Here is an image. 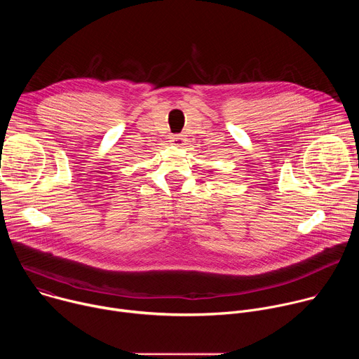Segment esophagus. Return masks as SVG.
<instances>
[{"mask_svg":"<svg viewBox=\"0 0 359 359\" xmlns=\"http://www.w3.org/2000/svg\"><path fill=\"white\" fill-rule=\"evenodd\" d=\"M170 142L175 144V146H183L184 144V142H186V139L183 137V135H173L172 137H170Z\"/></svg>","mask_w":359,"mask_h":359,"instance_id":"esophagus-1","label":"esophagus"}]
</instances>
